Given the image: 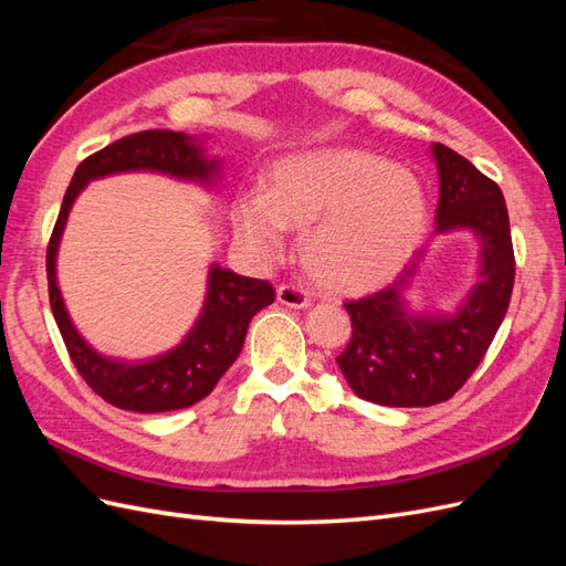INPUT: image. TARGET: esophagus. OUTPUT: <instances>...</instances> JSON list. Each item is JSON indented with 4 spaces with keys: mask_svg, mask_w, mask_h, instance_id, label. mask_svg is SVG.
Listing matches in <instances>:
<instances>
[{
    "mask_svg": "<svg viewBox=\"0 0 566 566\" xmlns=\"http://www.w3.org/2000/svg\"><path fill=\"white\" fill-rule=\"evenodd\" d=\"M276 297L281 304L293 306V310H304V306H310V295H306V290L300 285H290V283L279 285Z\"/></svg>",
    "mask_w": 566,
    "mask_h": 566,
    "instance_id": "1",
    "label": "esophagus"
}]
</instances>
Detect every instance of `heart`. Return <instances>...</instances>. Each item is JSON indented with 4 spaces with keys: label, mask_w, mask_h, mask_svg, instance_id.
Here are the masks:
<instances>
[{
    "label": "heart",
    "mask_w": 566,
    "mask_h": 566,
    "mask_svg": "<svg viewBox=\"0 0 566 566\" xmlns=\"http://www.w3.org/2000/svg\"><path fill=\"white\" fill-rule=\"evenodd\" d=\"M233 224L256 254L276 256L283 229H304L306 273L342 295L378 287L408 264L427 231L413 172L361 148L302 153L273 167L266 193L235 202Z\"/></svg>",
    "instance_id": "heart-1"
}]
</instances>
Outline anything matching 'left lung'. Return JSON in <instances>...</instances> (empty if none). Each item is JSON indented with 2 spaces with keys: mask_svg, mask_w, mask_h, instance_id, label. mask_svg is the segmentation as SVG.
I'll return each instance as SVG.
<instances>
[{
  "mask_svg": "<svg viewBox=\"0 0 566 566\" xmlns=\"http://www.w3.org/2000/svg\"><path fill=\"white\" fill-rule=\"evenodd\" d=\"M432 153L439 169L437 231L472 229L482 238V279L451 318L403 310L399 293L416 266L378 293L345 302L352 337L337 366L358 399L380 406L449 401L482 364L515 285V250L499 184L449 146L434 144Z\"/></svg>",
  "mask_w": 566,
  "mask_h": 566,
  "instance_id": "1",
  "label": "left lung"
}]
</instances>
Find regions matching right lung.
I'll return each instance as SVG.
<instances>
[{
    "label": "right lung",
    "mask_w": 566,
    "mask_h": 566,
    "mask_svg": "<svg viewBox=\"0 0 566 566\" xmlns=\"http://www.w3.org/2000/svg\"><path fill=\"white\" fill-rule=\"evenodd\" d=\"M127 169H156L184 179H210L214 160L202 158L200 142L169 129L136 132L84 158L63 196L59 219L46 245L49 304L54 312L65 349L71 354L82 380L101 399L136 413H165L188 408L208 397L221 375L229 370L243 349L252 316L276 297L269 281L238 276L229 269L210 271L205 310L181 345L156 361L119 364L98 356L73 328L56 285V250L67 212L90 179Z\"/></svg>",
    "instance_id": "add662e5"
}]
</instances>
